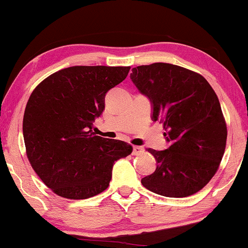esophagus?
Masks as SVG:
<instances>
[{"instance_id": "1", "label": "esophagus", "mask_w": 248, "mask_h": 248, "mask_svg": "<svg viewBox=\"0 0 248 248\" xmlns=\"http://www.w3.org/2000/svg\"><path fill=\"white\" fill-rule=\"evenodd\" d=\"M143 148L139 147V146H134L133 147V155H139V154L143 153Z\"/></svg>"}]
</instances>
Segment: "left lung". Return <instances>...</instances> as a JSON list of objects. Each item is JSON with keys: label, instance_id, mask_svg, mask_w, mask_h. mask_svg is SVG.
<instances>
[{"label": "left lung", "instance_id": "obj_1", "mask_svg": "<svg viewBox=\"0 0 248 248\" xmlns=\"http://www.w3.org/2000/svg\"><path fill=\"white\" fill-rule=\"evenodd\" d=\"M130 79L149 98L153 121L163 124L169 142L166 150L148 149L157 167L142 186L172 198L198 192L217 172L226 147L217 94L203 76L168 62L134 67Z\"/></svg>", "mask_w": 248, "mask_h": 248}]
</instances>
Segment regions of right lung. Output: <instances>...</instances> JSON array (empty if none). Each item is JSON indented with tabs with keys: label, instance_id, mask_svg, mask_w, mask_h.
Wrapping results in <instances>:
<instances>
[{
	"label": "right lung",
	"instance_id": "right-lung-1",
	"mask_svg": "<svg viewBox=\"0 0 248 248\" xmlns=\"http://www.w3.org/2000/svg\"><path fill=\"white\" fill-rule=\"evenodd\" d=\"M129 66H71L31 93L23 136L31 167L56 195L86 199L109 186L113 164L132 154L127 142L92 132L105 95L126 79Z\"/></svg>",
	"mask_w": 248,
	"mask_h": 248
}]
</instances>
